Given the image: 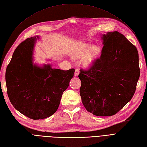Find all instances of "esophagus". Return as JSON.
Here are the masks:
<instances>
[{"mask_svg": "<svg viewBox=\"0 0 147 147\" xmlns=\"http://www.w3.org/2000/svg\"><path fill=\"white\" fill-rule=\"evenodd\" d=\"M78 75H79V70H78V69H75L74 75H75V76H78Z\"/></svg>", "mask_w": 147, "mask_h": 147, "instance_id": "1", "label": "esophagus"}]
</instances>
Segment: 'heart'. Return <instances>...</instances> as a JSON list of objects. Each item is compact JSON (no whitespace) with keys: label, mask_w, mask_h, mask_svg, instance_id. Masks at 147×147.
<instances>
[{"label":"heart","mask_w":147,"mask_h":147,"mask_svg":"<svg viewBox=\"0 0 147 147\" xmlns=\"http://www.w3.org/2000/svg\"><path fill=\"white\" fill-rule=\"evenodd\" d=\"M99 54V49L96 46L81 43L74 51L73 56L76 59H83L85 57L84 64L86 66H90L98 57Z\"/></svg>","instance_id":"b5f03b06"}]
</instances>
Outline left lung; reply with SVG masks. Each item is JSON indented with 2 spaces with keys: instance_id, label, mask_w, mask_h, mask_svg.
<instances>
[{
  "instance_id": "8db88e82",
  "label": "left lung",
  "mask_w": 147,
  "mask_h": 147,
  "mask_svg": "<svg viewBox=\"0 0 147 147\" xmlns=\"http://www.w3.org/2000/svg\"><path fill=\"white\" fill-rule=\"evenodd\" d=\"M101 57L86 70L80 69V96L93 115L116 114L130 101L140 76L136 46L117 31L103 34Z\"/></svg>"
}]
</instances>
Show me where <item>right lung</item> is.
I'll use <instances>...</instances> for the list:
<instances>
[{
  "label": "right lung",
  "instance_id": "1",
  "mask_svg": "<svg viewBox=\"0 0 147 147\" xmlns=\"http://www.w3.org/2000/svg\"><path fill=\"white\" fill-rule=\"evenodd\" d=\"M38 38V37H37ZM36 37L26 38L15 49L6 70L7 94L14 108L28 118L42 119L57 110L74 69L63 70L32 63Z\"/></svg>",
  "mask_w": 147,
  "mask_h": 147
}]
</instances>
